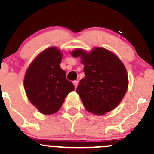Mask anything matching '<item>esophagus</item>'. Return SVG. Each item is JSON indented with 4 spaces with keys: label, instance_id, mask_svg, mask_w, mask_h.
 I'll return each mask as SVG.
<instances>
[{
    "label": "esophagus",
    "instance_id": "esophagus-1",
    "mask_svg": "<svg viewBox=\"0 0 154 154\" xmlns=\"http://www.w3.org/2000/svg\"><path fill=\"white\" fill-rule=\"evenodd\" d=\"M73 84H74V85H75V88H76V87H77V85H78V81H77V80H75V81H73Z\"/></svg>",
    "mask_w": 154,
    "mask_h": 154
}]
</instances>
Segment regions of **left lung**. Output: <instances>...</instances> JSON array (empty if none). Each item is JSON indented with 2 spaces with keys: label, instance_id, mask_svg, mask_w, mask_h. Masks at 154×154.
Masks as SVG:
<instances>
[{
  "label": "left lung",
  "instance_id": "1",
  "mask_svg": "<svg viewBox=\"0 0 154 154\" xmlns=\"http://www.w3.org/2000/svg\"><path fill=\"white\" fill-rule=\"evenodd\" d=\"M82 58L85 77L80 80L76 92L85 109L103 115L117 106L128 88L126 69L116 55L103 48L90 53L76 49L71 53Z\"/></svg>",
  "mask_w": 154,
  "mask_h": 154
}]
</instances>
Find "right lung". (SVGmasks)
I'll return each instance as SVG.
<instances>
[{
    "label": "right lung",
    "instance_id": "1",
    "mask_svg": "<svg viewBox=\"0 0 154 154\" xmlns=\"http://www.w3.org/2000/svg\"><path fill=\"white\" fill-rule=\"evenodd\" d=\"M62 55L57 48H47L31 62L24 76V89L28 99L45 115L58 112L65 97L75 89L60 67Z\"/></svg>",
    "mask_w": 154,
    "mask_h": 154
}]
</instances>
